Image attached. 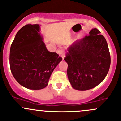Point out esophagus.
Segmentation results:
<instances>
[{"instance_id": "obj_1", "label": "esophagus", "mask_w": 121, "mask_h": 121, "mask_svg": "<svg viewBox=\"0 0 121 121\" xmlns=\"http://www.w3.org/2000/svg\"><path fill=\"white\" fill-rule=\"evenodd\" d=\"M57 52L59 54V55L63 58V60L64 59V52L63 49H58L57 51Z\"/></svg>"}]
</instances>
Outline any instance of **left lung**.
I'll use <instances>...</instances> for the list:
<instances>
[{"instance_id": "left-lung-1", "label": "left lung", "mask_w": 121, "mask_h": 121, "mask_svg": "<svg viewBox=\"0 0 121 121\" xmlns=\"http://www.w3.org/2000/svg\"><path fill=\"white\" fill-rule=\"evenodd\" d=\"M96 28L88 36L74 42L67 49L64 60L68 64L67 76L75 90L85 91L100 84L110 66V55L106 40Z\"/></svg>"}]
</instances>
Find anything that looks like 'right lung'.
<instances>
[{
	"label": "right lung",
	"mask_w": 121,
	"mask_h": 121,
	"mask_svg": "<svg viewBox=\"0 0 121 121\" xmlns=\"http://www.w3.org/2000/svg\"><path fill=\"white\" fill-rule=\"evenodd\" d=\"M62 60L47 50L39 24H27L15 35L10 49L12 75L24 87L41 90L48 85L54 69Z\"/></svg>",
	"instance_id": "obj_1"
}]
</instances>
